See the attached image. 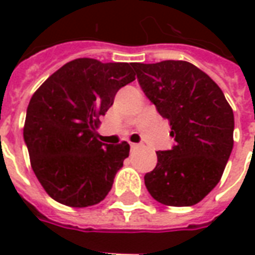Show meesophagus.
Returning a JSON list of instances; mask_svg holds the SVG:
<instances>
[{
	"mask_svg": "<svg viewBox=\"0 0 255 255\" xmlns=\"http://www.w3.org/2000/svg\"><path fill=\"white\" fill-rule=\"evenodd\" d=\"M131 147H132V149H140V147H142V144H139V143H131Z\"/></svg>",
	"mask_w": 255,
	"mask_h": 255,
	"instance_id": "1",
	"label": "esophagus"
}]
</instances>
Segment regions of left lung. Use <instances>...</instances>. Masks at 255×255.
<instances>
[{
    "mask_svg": "<svg viewBox=\"0 0 255 255\" xmlns=\"http://www.w3.org/2000/svg\"><path fill=\"white\" fill-rule=\"evenodd\" d=\"M146 97L171 126L172 150L157 151L144 175L150 195L168 206H192L212 191L234 147V112L212 78L187 61L133 63Z\"/></svg>",
    "mask_w": 255,
    "mask_h": 255,
    "instance_id": "left-lung-1",
    "label": "left lung"
}]
</instances>
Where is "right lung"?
<instances>
[{
    "label": "right lung",
    "instance_id": "add662e5",
    "mask_svg": "<svg viewBox=\"0 0 255 255\" xmlns=\"http://www.w3.org/2000/svg\"><path fill=\"white\" fill-rule=\"evenodd\" d=\"M132 80L131 64L76 58L34 93L23 135L32 171L54 201L87 208L111 191L129 144L102 143L95 129L117 91Z\"/></svg>",
    "mask_w": 255,
    "mask_h": 255
}]
</instances>
